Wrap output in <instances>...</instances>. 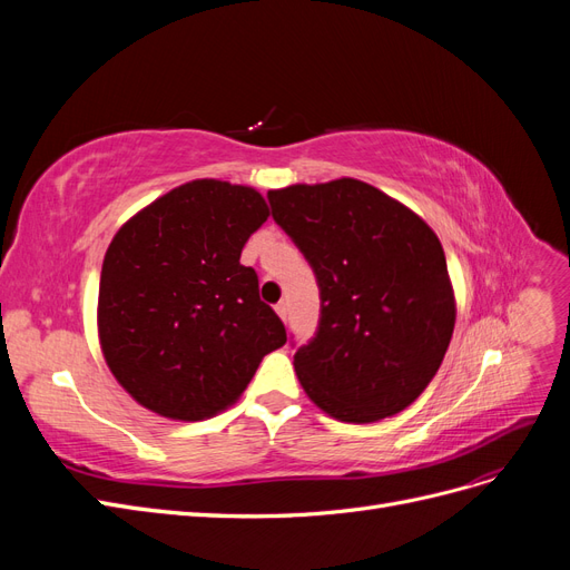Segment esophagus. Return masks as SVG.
Here are the masks:
<instances>
[{"label":"esophagus","instance_id":"esophagus-1","mask_svg":"<svg viewBox=\"0 0 570 570\" xmlns=\"http://www.w3.org/2000/svg\"><path fill=\"white\" fill-rule=\"evenodd\" d=\"M275 314H278L283 321H287V302L275 304Z\"/></svg>","mask_w":570,"mask_h":570}]
</instances>
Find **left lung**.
Wrapping results in <instances>:
<instances>
[{
	"instance_id": "obj_1",
	"label": "left lung",
	"mask_w": 570,
	"mask_h": 570,
	"mask_svg": "<svg viewBox=\"0 0 570 570\" xmlns=\"http://www.w3.org/2000/svg\"><path fill=\"white\" fill-rule=\"evenodd\" d=\"M268 202L321 292L316 335L295 352L304 392L344 423L381 421L416 402L456 318L438 235L354 178L271 189Z\"/></svg>"
}]
</instances>
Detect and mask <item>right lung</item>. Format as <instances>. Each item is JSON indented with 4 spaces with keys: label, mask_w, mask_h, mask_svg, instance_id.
<instances>
[{
    "label": "right lung",
    "mask_w": 570,
    "mask_h": 570,
    "mask_svg": "<svg viewBox=\"0 0 570 570\" xmlns=\"http://www.w3.org/2000/svg\"><path fill=\"white\" fill-rule=\"evenodd\" d=\"M268 206L252 187L193 180L116 233L101 264L97 325L107 366L149 411L204 421L245 392L287 342L239 264Z\"/></svg>",
    "instance_id": "obj_1"
}]
</instances>
